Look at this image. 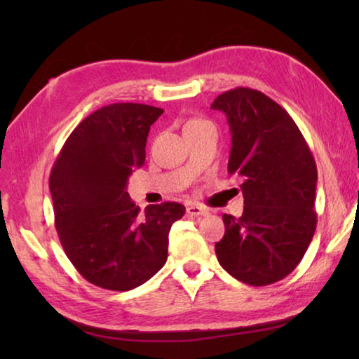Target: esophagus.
Returning a JSON list of instances; mask_svg holds the SVG:
<instances>
[{"label": "esophagus", "instance_id": "esophagus-1", "mask_svg": "<svg viewBox=\"0 0 359 359\" xmlns=\"http://www.w3.org/2000/svg\"><path fill=\"white\" fill-rule=\"evenodd\" d=\"M187 214L191 215V217H204V215H209V210L203 208V205H188L187 208Z\"/></svg>", "mask_w": 359, "mask_h": 359}]
</instances>
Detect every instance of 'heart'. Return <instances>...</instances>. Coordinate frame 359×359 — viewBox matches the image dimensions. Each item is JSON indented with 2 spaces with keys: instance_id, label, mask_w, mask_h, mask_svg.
<instances>
[{
  "instance_id": "obj_1",
  "label": "heart",
  "mask_w": 359,
  "mask_h": 359,
  "mask_svg": "<svg viewBox=\"0 0 359 359\" xmlns=\"http://www.w3.org/2000/svg\"><path fill=\"white\" fill-rule=\"evenodd\" d=\"M198 125H210V123H209V121L203 120V118H193L187 123V126H198Z\"/></svg>"
}]
</instances>
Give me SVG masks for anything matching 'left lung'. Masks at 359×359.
<instances>
[{
    "instance_id": "8db88e82",
    "label": "left lung",
    "mask_w": 359,
    "mask_h": 359,
    "mask_svg": "<svg viewBox=\"0 0 359 359\" xmlns=\"http://www.w3.org/2000/svg\"><path fill=\"white\" fill-rule=\"evenodd\" d=\"M231 131L228 172L244 179V212L224 214L218 263L238 280L264 287L299 264L317 228V165L294 120L258 90L217 96Z\"/></svg>"
}]
</instances>
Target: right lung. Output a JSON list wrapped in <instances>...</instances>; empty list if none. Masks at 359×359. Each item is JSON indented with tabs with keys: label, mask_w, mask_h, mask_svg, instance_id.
Instances as JSON below:
<instances>
[{
	"label": "right lung",
	"mask_w": 359,
	"mask_h": 359,
	"mask_svg": "<svg viewBox=\"0 0 359 359\" xmlns=\"http://www.w3.org/2000/svg\"><path fill=\"white\" fill-rule=\"evenodd\" d=\"M161 114L135 102L101 107L76 126L52 168L60 242L79 274L96 287L128 291L154 277L168 259L172 223L185 214L179 203H161L141 215L126 191Z\"/></svg>",
	"instance_id": "right-lung-1"
}]
</instances>
